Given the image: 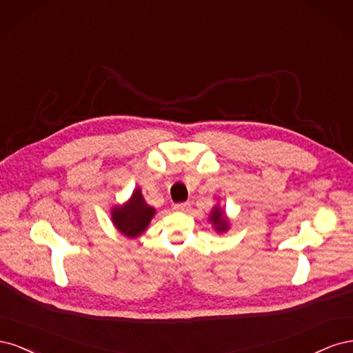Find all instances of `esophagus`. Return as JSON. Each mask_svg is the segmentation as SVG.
<instances>
[{
	"label": "esophagus",
	"mask_w": 353,
	"mask_h": 353,
	"mask_svg": "<svg viewBox=\"0 0 353 353\" xmlns=\"http://www.w3.org/2000/svg\"><path fill=\"white\" fill-rule=\"evenodd\" d=\"M190 209V203H176L174 205V210L176 212H188Z\"/></svg>",
	"instance_id": "34e87169"
}]
</instances>
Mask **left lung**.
<instances>
[{
  "mask_svg": "<svg viewBox=\"0 0 353 353\" xmlns=\"http://www.w3.org/2000/svg\"><path fill=\"white\" fill-rule=\"evenodd\" d=\"M209 221L213 223L215 231H218V232H225L230 228V222L225 216V213H223V210L219 206H215L212 209L210 215H209Z\"/></svg>",
  "mask_w": 353,
  "mask_h": 353,
  "instance_id": "8db88e82",
  "label": "left lung"
}]
</instances>
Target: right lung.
Returning a JSON list of instances; mask_svg holds the SVG:
<instances>
[{
    "label": "right lung",
    "instance_id": "obj_1",
    "mask_svg": "<svg viewBox=\"0 0 353 353\" xmlns=\"http://www.w3.org/2000/svg\"><path fill=\"white\" fill-rule=\"evenodd\" d=\"M154 213V208L145 203L141 190L135 188L131 199L125 205L112 209V221L123 236L135 239L145 231Z\"/></svg>",
    "mask_w": 353,
    "mask_h": 353
}]
</instances>
